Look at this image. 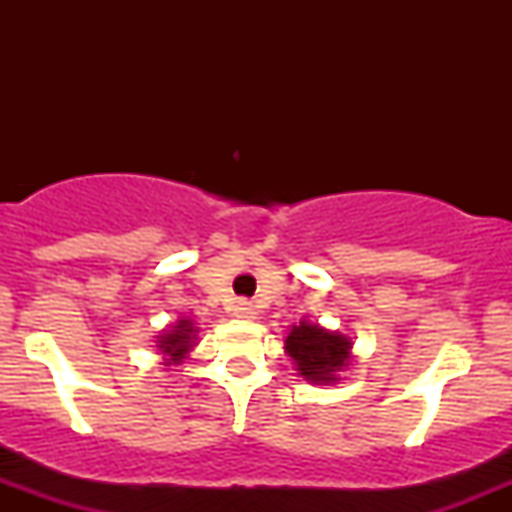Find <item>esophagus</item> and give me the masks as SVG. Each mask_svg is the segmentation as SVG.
Returning <instances> with one entry per match:
<instances>
[{"label": "esophagus", "mask_w": 512, "mask_h": 512, "mask_svg": "<svg viewBox=\"0 0 512 512\" xmlns=\"http://www.w3.org/2000/svg\"><path fill=\"white\" fill-rule=\"evenodd\" d=\"M235 317L245 319V322H255L257 319V309L252 302H237L235 304Z\"/></svg>", "instance_id": "34e87169"}]
</instances>
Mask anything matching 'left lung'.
Segmentation results:
<instances>
[{
    "label": "left lung",
    "mask_w": 512,
    "mask_h": 512,
    "mask_svg": "<svg viewBox=\"0 0 512 512\" xmlns=\"http://www.w3.org/2000/svg\"><path fill=\"white\" fill-rule=\"evenodd\" d=\"M352 347L354 342L347 334L324 329L322 324L309 319L292 324L285 339V352L294 361L297 374L317 386L339 384L342 374L354 361Z\"/></svg>",
    "instance_id": "obj_1"
}]
</instances>
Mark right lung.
I'll return each instance as SVG.
<instances>
[{
	"label": "right lung",
	"instance_id": "right-lung-1",
	"mask_svg": "<svg viewBox=\"0 0 512 512\" xmlns=\"http://www.w3.org/2000/svg\"><path fill=\"white\" fill-rule=\"evenodd\" d=\"M198 332L195 322L190 317H180L178 322L170 324L168 329L156 337V349L160 354V364L163 366H178L183 364V359H188V354L193 352L195 344H198Z\"/></svg>",
	"mask_w": 512,
	"mask_h": 512
}]
</instances>
